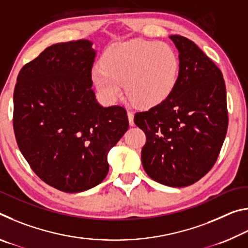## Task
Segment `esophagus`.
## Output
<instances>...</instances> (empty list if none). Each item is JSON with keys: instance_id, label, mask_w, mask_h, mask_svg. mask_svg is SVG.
Listing matches in <instances>:
<instances>
[{"instance_id": "1", "label": "esophagus", "mask_w": 248, "mask_h": 248, "mask_svg": "<svg viewBox=\"0 0 248 248\" xmlns=\"http://www.w3.org/2000/svg\"><path fill=\"white\" fill-rule=\"evenodd\" d=\"M127 114H128V119H129L130 125H133L134 124V123H133V112L131 110H128Z\"/></svg>"}]
</instances>
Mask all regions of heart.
Here are the masks:
<instances>
[{"mask_svg":"<svg viewBox=\"0 0 248 248\" xmlns=\"http://www.w3.org/2000/svg\"><path fill=\"white\" fill-rule=\"evenodd\" d=\"M102 65H95L92 78L102 97L114 103L125 92L143 107L161 104L174 91L179 75V58L170 46L137 39L105 50Z\"/></svg>","mask_w":248,"mask_h":248,"instance_id":"b5f03b06","label":"heart"}]
</instances>
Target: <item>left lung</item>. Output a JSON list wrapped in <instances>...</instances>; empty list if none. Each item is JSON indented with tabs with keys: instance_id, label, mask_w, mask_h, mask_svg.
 Listing matches in <instances>:
<instances>
[{
	"instance_id": "8db88e82",
	"label": "left lung",
	"mask_w": 248,
	"mask_h": 248,
	"mask_svg": "<svg viewBox=\"0 0 248 248\" xmlns=\"http://www.w3.org/2000/svg\"><path fill=\"white\" fill-rule=\"evenodd\" d=\"M179 52V75L164 102L134 115L145 133L141 152L151 178L170 187L198 182L216 164L228 131L223 75L195 43L170 36Z\"/></svg>"
}]
</instances>
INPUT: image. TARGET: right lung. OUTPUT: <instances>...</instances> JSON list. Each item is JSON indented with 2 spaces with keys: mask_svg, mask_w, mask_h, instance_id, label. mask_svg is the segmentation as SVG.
<instances>
[{
  "mask_svg": "<svg viewBox=\"0 0 248 248\" xmlns=\"http://www.w3.org/2000/svg\"><path fill=\"white\" fill-rule=\"evenodd\" d=\"M95 50L81 39L50 46L19 71L14 90L16 142L46 184L64 192L107 176V153L129 128L124 107H104L92 90Z\"/></svg>",
  "mask_w": 248,
  "mask_h": 248,
  "instance_id": "add662e5",
  "label": "right lung"
}]
</instances>
